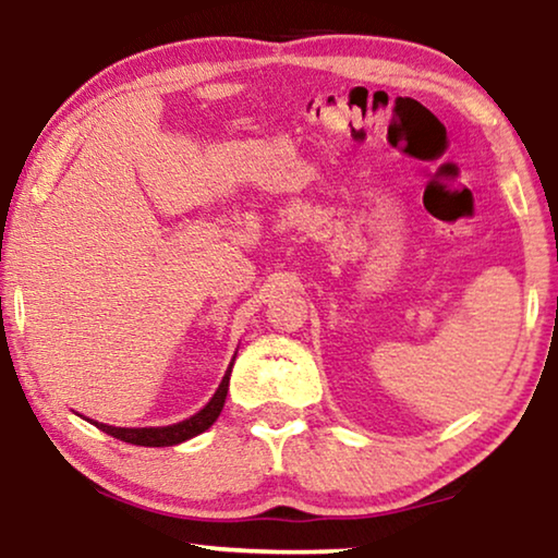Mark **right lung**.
Instances as JSON below:
<instances>
[{
  "label": "right lung",
  "mask_w": 558,
  "mask_h": 558,
  "mask_svg": "<svg viewBox=\"0 0 558 558\" xmlns=\"http://www.w3.org/2000/svg\"><path fill=\"white\" fill-rule=\"evenodd\" d=\"M228 380H231V368H228L226 378L220 380L218 391L208 401V407L201 409L195 416H190L180 424L149 426V429H121V426H109V424H98V422H94V424L101 432L111 434V437H117L121 441H129V445H136V447H172V445H180V441L193 439V437H197V434H203L220 416V411H223V403H226V393H228Z\"/></svg>",
  "instance_id": "obj_1"
}]
</instances>
